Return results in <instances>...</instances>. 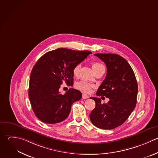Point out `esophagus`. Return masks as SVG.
I'll return each instance as SVG.
<instances>
[{
	"label": "esophagus",
	"instance_id": "esophagus-1",
	"mask_svg": "<svg viewBox=\"0 0 158 158\" xmlns=\"http://www.w3.org/2000/svg\"><path fill=\"white\" fill-rule=\"evenodd\" d=\"M89 97V95H87V94H82V98L83 99H87V98H88Z\"/></svg>",
	"mask_w": 158,
	"mask_h": 158
}]
</instances>
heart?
<instances>
[{
    "instance_id": "b5f03b06",
    "label": "heart",
    "mask_w": 158,
    "mask_h": 158,
    "mask_svg": "<svg viewBox=\"0 0 158 158\" xmlns=\"http://www.w3.org/2000/svg\"><path fill=\"white\" fill-rule=\"evenodd\" d=\"M103 65L102 64L98 62H94L92 63V68L94 69V71L103 67ZM81 64H77L76 66H74V67L73 68V70H72V73L74 77H77L79 74V71L81 69ZM76 88L78 90L83 92H85V93H88L90 91L91 88L92 87V85L90 84V83L85 82V81H80L78 82L75 85Z\"/></svg>"
}]
</instances>
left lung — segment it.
Listing matches in <instances>:
<instances>
[{"mask_svg": "<svg viewBox=\"0 0 158 158\" xmlns=\"http://www.w3.org/2000/svg\"><path fill=\"white\" fill-rule=\"evenodd\" d=\"M107 68L106 76L96 95L110 99L102 103L101 99L90 97L95 107L90 114L92 123L102 129H113L122 125L135 108L138 85L134 72L122 56L112 53H96Z\"/></svg>", "mask_w": 158, "mask_h": 158, "instance_id": "1", "label": "left lung"}]
</instances>
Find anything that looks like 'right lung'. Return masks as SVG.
I'll list each match as a JSON object with an SVG mask.
<instances>
[{
	"label": "right lung",
	"mask_w": 158,
	"mask_h": 158,
	"mask_svg": "<svg viewBox=\"0 0 158 158\" xmlns=\"http://www.w3.org/2000/svg\"><path fill=\"white\" fill-rule=\"evenodd\" d=\"M91 53L60 48L47 52L36 62L31 73L28 95L32 110L42 122L56 124L64 121L73 103L81 100L80 91L70 89L63 95L59 89L63 82L73 85V68Z\"/></svg>",
	"instance_id": "obj_1"
}]
</instances>
